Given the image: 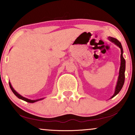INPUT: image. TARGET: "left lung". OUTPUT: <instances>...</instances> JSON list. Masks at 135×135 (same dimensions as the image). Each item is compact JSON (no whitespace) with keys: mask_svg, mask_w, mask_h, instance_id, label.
Wrapping results in <instances>:
<instances>
[{"mask_svg":"<svg viewBox=\"0 0 135 135\" xmlns=\"http://www.w3.org/2000/svg\"><path fill=\"white\" fill-rule=\"evenodd\" d=\"M108 40L112 42H114V44L117 45V46H119L120 47V50H121V54H120V70H119V78L118 80H117V85H116L115 87V93H114V95L112 96V98L114 97L115 95H117L119 93V91L121 90L122 86H123L124 83V80H125V68H126V61H125L124 58L123 56H122V53H123V49H122V45L120 44V42L118 40L116 39L115 38H113L109 37H108Z\"/></svg>","mask_w":135,"mask_h":135,"instance_id":"left-lung-1","label":"left lung"}]
</instances>
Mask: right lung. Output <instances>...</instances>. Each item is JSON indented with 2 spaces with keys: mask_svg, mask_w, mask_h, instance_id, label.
<instances>
[{
  "mask_svg": "<svg viewBox=\"0 0 135 135\" xmlns=\"http://www.w3.org/2000/svg\"><path fill=\"white\" fill-rule=\"evenodd\" d=\"M9 83V86H10V88H11V89L12 91H13V93L15 94V95H16V97L18 98H20V99H21V100H24V101H25V102H28V103H34V102H37V101H38V100H42V99H40V100H29V99H27V98H25V97H23L22 96H21V95H20V94H18V93H17L16 91H15V89H13V88L12 87V86H11V83Z\"/></svg>",
  "mask_w": 135,
  "mask_h": 135,
  "instance_id": "1",
  "label": "right lung"
}]
</instances>
